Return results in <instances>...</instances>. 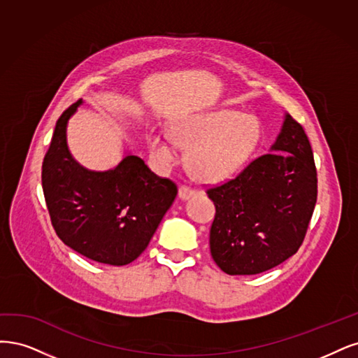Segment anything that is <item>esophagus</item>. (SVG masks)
Here are the masks:
<instances>
[{
  "label": "esophagus",
  "instance_id": "obj_1",
  "mask_svg": "<svg viewBox=\"0 0 358 358\" xmlns=\"http://www.w3.org/2000/svg\"><path fill=\"white\" fill-rule=\"evenodd\" d=\"M196 193H198V192L190 189V187H187V186H181V187L178 189V196H180V199H182V201L190 199L192 196H196Z\"/></svg>",
  "mask_w": 358,
  "mask_h": 358
}]
</instances>
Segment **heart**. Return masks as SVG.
Returning <instances> with one entry per match:
<instances>
[{"mask_svg":"<svg viewBox=\"0 0 358 358\" xmlns=\"http://www.w3.org/2000/svg\"><path fill=\"white\" fill-rule=\"evenodd\" d=\"M171 135L178 145L189 148L187 166L194 178L223 181L245 165L259 143L260 129L250 114L220 108L178 120ZM148 148L160 166L176 162L174 147L164 135H150Z\"/></svg>","mask_w":358,"mask_h":358,"instance_id":"heart-1","label":"heart"}]
</instances>
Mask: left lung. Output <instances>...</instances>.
Instances as JSON below:
<instances>
[{"label": "left lung", "mask_w": 358, "mask_h": 358, "mask_svg": "<svg viewBox=\"0 0 358 358\" xmlns=\"http://www.w3.org/2000/svg\"><path fill=\"white\" fill-rule=\"evenodd\" d=\"M215 205L211 256L229 275H256L302 245L317 202V169L303 128L284 114L269 153L208 190Z\"/></svg>", "instance_id": "left-lung-1"}]
</instances>
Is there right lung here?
<instances>
[{"mask_svg":"<svg viewBox=\"0 0 358 358\" xmlns=\"http://www.w3.org/2000/svg\"><path fill=\"white\" fill-rule=\"evenodd\" d=\"M80 99L57 119L43 160L41 182L56 235L98 263L123 266L147 248L177 196V186L126 153L108 171H90L73 157L68 120Z\"/></svg>","mask_w":358,"mask_h":358,"instance_id":"1","label":"right lung"}]
</instances>
